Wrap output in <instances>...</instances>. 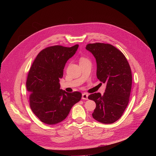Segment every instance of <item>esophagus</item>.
I'll use <instances>...</instances> for the list:
<instances>
[{"instance_id": "esophagus-1", "label": "esophagus", "mask_w": 156, "mask_h": 156, "mask_svg": "<svg viewBox=\"0 0 156 156\" xmlns=\"http://www.w3.org/2000/svg\"><path fill=\"white\" fill-rule=\"evenodd\" d=\"M82 99L84 100H87L88 99V94L84 93L82 94Z\"/></svg>"}]
</instances>
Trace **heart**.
Returning <instances> with one entry per match:
<instances>
[{"label":"heart","mask_w":156,"mask_h":156,"mask_svg":"<svg viewBox=\"0 0 156 156\" xmlns=\"http://www.w3.org/2000/svg\"><path fill=\"white\" fill-rule=\"evenodd\" d=\"M80 61V62H86V61H89V60L85 57H81Z\"/></svg>","instance_id":"b5f03b06"}]
</instances>
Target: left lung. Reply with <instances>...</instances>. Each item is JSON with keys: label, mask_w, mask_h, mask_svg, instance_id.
<instances>
[{"label": "left lung", "mask_w": 156, "mask_h": 156, "mask_svg": "<svg viewBox=\"0 0 156 156\" xmlns=\"http://www.w3.org/2000/svg\"><path fill=\"white\" fill-rule=\"evenodd\" d=\"M86 49L96 58L98 78L106 84L102 96L96 93L88 96L96 104L93 117L102 123H114L128 104L132 84L129 65L123 53L110 44H89Z\"/></svg>", "instance_id": "obj_1"}]
</instances>
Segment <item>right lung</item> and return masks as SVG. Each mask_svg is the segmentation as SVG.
I'll return each mask as SVG.
<instances>
[{"instance_id": "right-lung-1", "label": "right lung", "mask_w": 156, "mask_h": 156, "mask_svg": "<svg viewBox=\"0 0 156 156\" xmlns=\"http://www.w3.org/2000/svg\"><path fill=\"white\" fill-rule=\"evenodd\" d=\"M78 47L76 44L71 48H47L38 54L31 66L27 81L30 107L44 123L55 125L62 122L81 99L80 92L69 93L61 90L59 83L66 62Z\"/></svg>"}]
</instances>
